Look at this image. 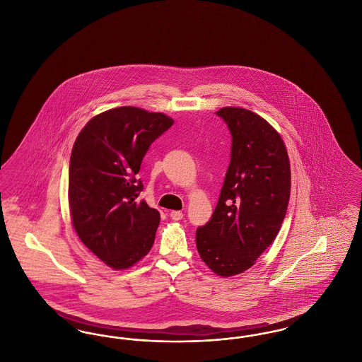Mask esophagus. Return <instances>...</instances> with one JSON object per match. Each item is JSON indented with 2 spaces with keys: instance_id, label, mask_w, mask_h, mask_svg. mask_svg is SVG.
<instances>
[{
  "instance_id": "1",
  "label": "esophagus",
  "mask_w": 362,
  "mask_h": 362,
  "mask_svg": "<svg viewBox=\"0 0 362 362\" xmlns=\"http://www.w3.org/2000/svg\"><path fill=\"white\" fill-rule=\"evenodd\" d=\"M170 217L173 218V221H179V220L183 218V213H182L180 210H173V211L170 213Z\"/></svg>"
}]
</instances>
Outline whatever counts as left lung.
Wrapping results in <instances>:
<instances>
[{"label": "left lung", "instance_id": "8db88e82", "mask_svg": "<svg viewBox=\"0 0 362 362\" xmlns=\"http://www.w3.org/2000/svg\"><path fill=\"white\" fill-rule=\"evenodd\" d=\"M216 114L232 136L230 163L217 206L195 241L213 273L232 276L248 270L276 239L291 197V164L282 138L258 114L239 107Z\"/></svg>", "mask_w": 362, "mask_h": 362}]
</instances>
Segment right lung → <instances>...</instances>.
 <instances>
[{
	"mask_svg": "<svg viewBox=\"0 0 362 362\" xmlns=\"http://www.w3.org/2000/svg\"><path fill=\"white\" fill-rule=\"evenodd\" d=\"M173 124L161 112L118 107L93 117L71 149L69 207L80 240L115 270L129 269L152 248L160 213L137 201L141 163Z\"/></svg>",
	"mask_w": 362,
	"mask_h": 362,
	"instance_id": "1",
	"label": "right lung"
}]
</instances>
